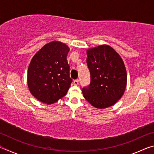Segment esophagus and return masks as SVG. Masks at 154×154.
Returning <instances> with one entry per match:
<instances>
[{"label":"esophagus","mask_w":154,"mask_h":154,"mask_svg":"<svg viewBox=\"0 0 154 154\" xmlns=\"http://www.w3.org/2000/svg\"><path fill=\"white\" fill-rule=\"evenodd\" d=\"M78 83H79V79H75V80L73 81V84L74 85H78Z\"/></svg>","instance_id":"obj_1"}]
</instances>
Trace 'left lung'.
Segmentation results:
<instances>
[{"mask_svg":"<svg viewBox=\"0 0 154 154\" xmlns=\"http://www.w3.org/2000/svg\"><path fill=\"white\" fill-rule=\"evenodd\" d=\"M87 56L90 83L83 87V96L96 108L112 106L126 89L127 75L124 62L113 48L106 45L89 49Z\"/></svg>","mask_w":154,"mask_h":154,"instance_id":"8db88e82","label":"left lung"}]
</instances>
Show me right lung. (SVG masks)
Masks as SVG:
<instances>
[{"mask_svg":"<svg viewBox=\"0 0 154 154\" xmlns=\"http://www.w3.org/2000/svg\"><path fill=\"white\" fill-rule=\"evenodd\" d=\"M69 48L64 43L46 44L31 60L28 70L30 92L41 102L52 104L66 94L72 79L66 56Z\"/></svg>","mask_w":154,"mask_h":154,"instance_id":"obj_1","label":"right lung"}]
</instances>
